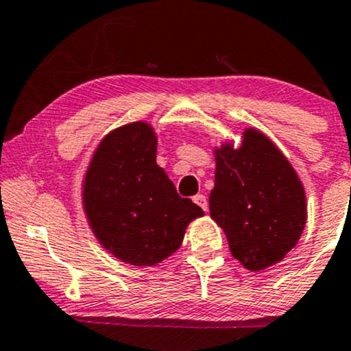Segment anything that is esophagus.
Here are the masks:
<instances>
[{
	"mask_svg": "<svg viewBox=\"0 0 351 351\" xmlns=\"http://www.w3.org/2000/svg\"><path fill=\"white\" fill-rule=\"evenodd\" d=\"M193 201L199 206L202 211H208V199H206L204 194H196V196L193 197Z\"/></svg>",
	"mask_w": 351,
	"mask_h": 351,
	"instance_id": "esophagus-1",
	"label": "esophagus"
}]
</instances>
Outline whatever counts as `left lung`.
<instances>
[{
    "label": "left lung",
    "mask_w": 351,
    "mask_h": 351,
    "mask_svg": "<svg viewBox=\"0 0 351 351\" xmlns=\"http://www.w3.org/2000/svg\"><path fill=\"white\" fill-rule=\"evenodd\" d=\"M216 154L211 218L228 238L230 252L248 270L280 262L306 225L304 187L280 150L250 128L238 149Z\"/></svg>",
    "instance_id": "obj_1"
}]
</instances>
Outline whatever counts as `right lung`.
<instances>
[{
    "label": "right lung",
    "mask_w": 351,
    "mask_h": 351,
    "mask_svg": "<svg viewBox=\"0 0 351 351\" xmlns=\"http://www.w3.org/2000/svg\"><path fill=\"white\" fill-rule=\"evenodd\" d=\"M157 136L143 121L114 130L97 147L84 179V209L96 238L130 265H155L180 247L204 215L180 197L157 162Z\"/></svg>",
    "instance_id": "add662e5"
}]
</instances>
